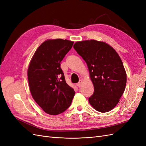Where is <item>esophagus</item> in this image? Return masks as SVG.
I'll return each mask as SVG.
<instances>
[{"mask_svg": "<svg viewBox=\"0 0 146 146\" xmlns=\"http://www.w3.org/2000/svg\"><path fill=\"white\" fill-rule=\"evenodd\" d=\"M82 81L80 80V81H79L78 83H77L76 85H77L78 87H80V86H82Z\"/></svg>", "mask_w": 146, "mask_h": 146, "instance_id": "obj_1", "label": "esophagus"}]
</instances>
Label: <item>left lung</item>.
<instances>
[{"label":"left lung","mask_w":146,"mask_h":146,"mask_svg":"<svg viewBox=\"0 0 146 146\" xmlns=\"http://www.w3.org/2000/svg\"><path fill=\"white\" fill-rule=\"evenodd\" d=\"M74 49L86 61L94 85L89 102L101 113L116 107L124 92L127 75L122 61L114 48L94 39L78 41Z\"/></svg>","instance_id":"left-lung-1"}]
</instances>
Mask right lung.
<instances>
[{"instance_id": "1", "label": "right lung", "mask_w": 146, "mask_h": 146, "mask_svg": "<svg viewBox=\"0 0 146 146\" xmlns=\"http://www.w3.org/2000/svg\"><path fill=\"white\" fill-rule=\"evenodd\" d=\"M73 41L48 39L37 48L30 63L27 76L33 99L46 113L57 115L67 110L75 94L65 81L60 63Z\"/></svg>"}]
</instances>
